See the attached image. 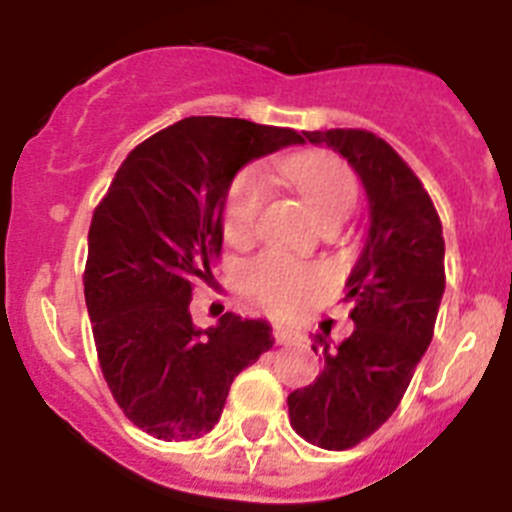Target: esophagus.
I'll return each mask as SVG.
<instances>
[{"label": "esophagus", "instance_id": "34e87169", "mask_svg": "<svg viewBox=\"0 0 512 512\" xmlns=\"http://www.w3.org/2000/svg\"><path fill=\"white\" fill-rule=\"evenodd\" d=\"M274 338H277V343L287 346V343H297L302 336H300V330H295V328H287V325H274Z\"/></svg>", "mask_w": 512, "mask_h": 512}]
</instances>
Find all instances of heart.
<instances>
[{"label": "heart", "mask_w": 512, "mask_h": 512, "mask_svg": "<svg viewBox=\"0 0 512 512\" xmlns=\"http://www.w3.org/2000/svg\"><path fill=\"white\" fill-rule=\"evenodd\" d=\"M277 171L320 225L328 220H346L359 200L356 174L336 156L279 158ZM269 197L271 179L264 166L253 164L235 174L223 202V233L230 243L241 246L251 241ZM318 279V269L279 251H264L243 269L241 282L256 305L287 315L307 300Z\"/></svg>", "instance_id": "b5f03b06"}]
</instances>
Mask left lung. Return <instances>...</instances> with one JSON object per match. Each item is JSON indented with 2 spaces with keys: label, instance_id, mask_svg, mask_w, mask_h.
Wrapping results in <instances>:
<instances>
[{
  "label": "left lung",
  "instance_id": "left-lung-1",
  "mask_svg": "<svg viewBox=\"0 0 512 512\" xmlns=\"http://www.w3.org/2000/svg\"><path fill=\"white\" fill-rule=\"evenodd\" d=\"M310 143L341 153L369 197V235L348 277L354 333L338 348L315 336L323 372L287 397L289 423L312 446L351 449L390 418L433 338L441 305L443 230L415 171L379 135L312 130ZM330 333V330H328Z\"/></svg>",
  "mask_w": 512,
  "mask_h": 512
}]
</instances>
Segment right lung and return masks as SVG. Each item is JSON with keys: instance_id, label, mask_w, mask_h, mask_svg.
Masks as SVG:
<instances>
[{"instance_id": "right-lung-1", "label": "right lung", "mask_w": 512, "mask_h": 512, "mask_svg": "<svg viewBox=\"0 0 512 512\" xmlns=\"http://www.w3.org/2000/svg\"><path fill=\"white\" fill-rule=\"evenodd\" d=\"M305 133L238 117H184L128 153L94 207L84 297L99 369L148 436L192 441L215 428L230 384L274 346L266 320L189 315L194 279L223 251V202L253 158Z\"/></svg>"}]
</instances>
